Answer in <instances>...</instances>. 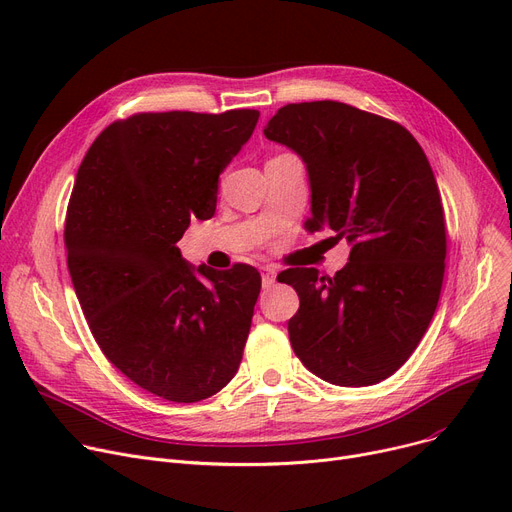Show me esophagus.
<instances>
[{
	"label": "esophagus",
	"mask_w": 512,
	"mask_h": 512,
	"mask_svg": "<svg viewBox=\"0 0 512 512\" xmlns=\"http://www.w3.org/2000/svg\"><path fill=\"white\" fill-rule=\"evenodd\" d=\"M274 282H276V272H274V267H270V265L261 267V284H263V288H272V286H274Z\"/></svg>",
	"instance_id": "34e87169"
}]
</instances>
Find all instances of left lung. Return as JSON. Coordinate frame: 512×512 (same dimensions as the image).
<instances>
[{
  "label": "left lung",
  "instance_id": "1",
  "mask_svg": "<svg viewBox=\"0 0 512 512\" xmlns=\"http://www.w3.org/2000/svg\"><path fill=\"white\" fill-rule=\"evenodd\" d=\"M263 134L305 161L309 230L351 242L334 278L278 276L301 299L292 351L330 384H378L413 355L440 299L446 222L432 166L405 126L340 101L288 103Z\"/></svg>",
  "mask_w": 512,
  "mask_h": 512
}]
</instances>
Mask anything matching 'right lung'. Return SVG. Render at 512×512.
I'll return each instance as SVG.
<instances>
[{
    "mask_svg": "<svg viewBox=\"0 0 512 512\" xmlns=\"http://www.w3.org/2000/svg\"><path fill=\"white\" fill-rule=\"evenodd\" d=\"M257 110L147 112L107 126L78 168L64 242L76 297L103 355L130 382L199 402L238 371L261 276L188 265L176 242L209 220L218 180Z\"/></svg>",
    "mask_w": 512,
    "mask_h": 512,
    "instance_id": "add662e5",
    "label": "right lung"
}]
</instances>
